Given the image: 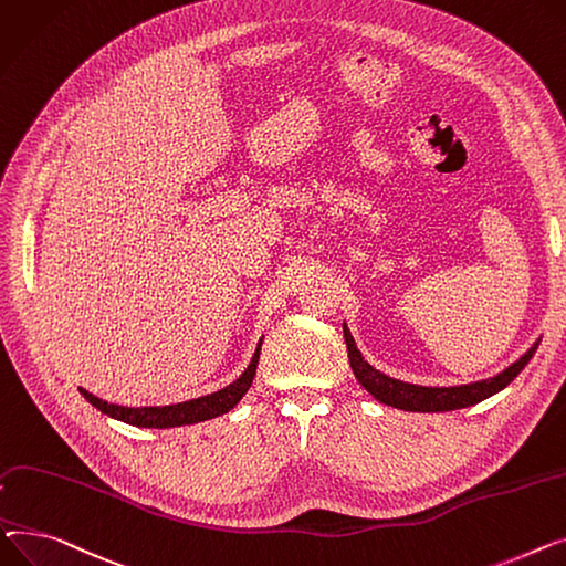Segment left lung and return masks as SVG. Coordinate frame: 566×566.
<instances>
[{
    "mask_svg": "<svg viewBox=\"0 0 566 566\" xmlns=\"http://www.w3.org/2000/svg\"><path fill=\"white\" fill-rule=\"evenodd\" d=\"M343 331H345L349 365H352L354 377L358 379V384L365 390H368L377 402H381L386 407H392V409L418 411V413H439V411L467 409V407H473V405L486 400V397L495 395L497 390H503L525 368L527 360L533 358V354L537 352L539 340H542L539 338L518 360L507 365L503 373H497L489 379L473 381V384H461V386H418V384L392 379V377L379 373L377 368H373V365L365 360L363 354L358 352L347 324H343Z\"/></svg>",
    "mask_w": 566,
    "mask_h": 566,
    "instance_id": "1",
    "label": "left lung"
}]
</instances>
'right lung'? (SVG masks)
I'll return each mask as SVG.
<instances>
[{"mask_svg": "<svg viewBox=\"0 0 566 566\" xmlns=\"http://www.w3.org/2000/svg\"><path fill=\"white\" fill-rule=\"evenodd\" d=\"M260 347L262 340L258 343L253 358L249 363V368L232 381L226 388L196 397V400L189 402H180V405H169V407H120V405H109L105 400H99L93 392L80 388V392L84 395V400L91 402L97 411H103L105 416L135 424V427H153V429H169V427H182V424H196L203 422L217 416L228 413L232 407H238V402L247 395V390L253 384L255 370H258V358H260Z\"/></svg>", "mask_w": 566, "mask_h": 566, "instance_id": "1", "label": "right lung"}]
</instances>
